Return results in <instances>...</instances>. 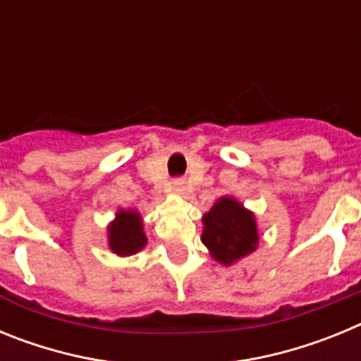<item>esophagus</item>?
<instances>
[{"mask_svg":"<svg viewBox=\"0 0 361 361\" xmlns=\"http://www.w3.org/2000/svg\"><path fill=\"white\" fill-rule=\"evenodd\" d=\"M171 188H173L175 191H178V193H184V191H186V180H184V178H173V180H171Z\"/></svg>","mask_w":361,"mask_h":361,"instance_id":"1","label":"esophagus"}]
</instances>
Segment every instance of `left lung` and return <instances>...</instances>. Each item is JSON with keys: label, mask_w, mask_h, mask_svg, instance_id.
<instances>
[{"label": "left lung", "mask_w": 361, "mask_h": 361, "mask_svg": "<svg viewBox=\"0 0 361 361\" xmlns=\"http://www.w3.org/2000/svg\"><path fill=\"white\" fill-rule=\"evenodd\" d=\"M202 242L216 262L231 266L257 250L255 215L233 197H222L202 216Z\"/></svg>", "instance_id": "obj_1"}]
</instances>
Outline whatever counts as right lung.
<instances>
[{
    "instance_id": "obj_1",
    "label": "right lung",
    "mask_w": 361,
    "mask_h": 361,
    "mask_svg": "<svg viewBox=\"0 0 361 361\" xmlns=\"http://www.w3.org/2000/svg\"><path fill=\"white\" fill-rule=\"evenodd\" d=\"M148 242L141 213L135 209H119L116 220L108 226V245L119 257H130L142 250Z\"/></svg>"
}]
</instances>
